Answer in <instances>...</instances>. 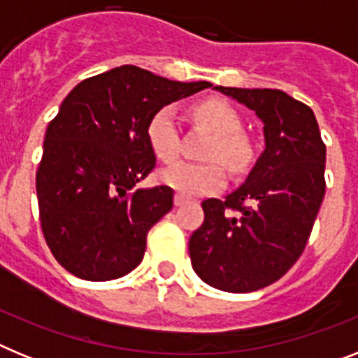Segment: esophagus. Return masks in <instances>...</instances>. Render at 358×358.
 Here are the masks:
<instances>
[{"label":"esophagus","mask_w":358,"mask_h":358,"mask_svg":"<svg viewBox=\"0 0 358 358\" xmlns=\"http://www.w3.org/2000/svg\"><path fill=\"white\" fill-rule=\"evenodd\" d=\"M186 202H188V199L181 194H176V197H173V204H176V206H182Z\"/></svg>","instance_id":"esophagus-1"}]
</instances>
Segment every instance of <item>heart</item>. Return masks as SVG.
<instances>
[{
	"label": "heart",
	"instance_id": "1",
	"mask_svg": "<svg viewBox=\"0 0 358 358\" xmlns=\"http://www.w3.org/2000/svg\"><path fill=\"white\" fill-rule=\"evenodd\" d=\"M194 116L204 127L215 134L208 147L206 157L210 163H188L179 161L159 172L163 185L170 186L181 195H208L218 192L226 185L224 163L229 172L243 173L251 169L255 150L251 141L242 134V120L238 113L224 100H206L194 107ZM147 138L150 148L164 163H170L179 154V125L176 109L164 106L156 110L147 125Z\"/></svg>",
	"mask_w": 358,
	"mask_h": 358
}]
</instances>
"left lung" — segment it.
Returning <instances> with one entry per match:
<instances>
[{
  "instance_id": "1",
  "label": "left lung",
  "mask_w": 358,
  "mask_h": 358,
  "mask_svg": "<svg viewBox=\"0 0 358 358\" xmlns=\"http://www.w3.org/2000/svg\"><path fill=\"white\" fill-rule=\"evenodd\" d=\"M217 91L264 122L265 150L224 201L202 202L204 222L189 236L192 267L226 292L264 289L301 256L324 197L327 147L314 110L280 90Z\"/></svg>"
}]
</instances>
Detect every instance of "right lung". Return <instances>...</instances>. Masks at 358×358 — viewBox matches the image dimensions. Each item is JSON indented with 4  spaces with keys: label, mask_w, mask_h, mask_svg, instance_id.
<instances>
[{
    "label": "right lung",
    "mask_w": 358,
    "mask_h": 358,
    "mask_svg": "<svg viewBox=\"0 0 358 358\" xmlns=\"http://www.w3.org/2000/svg\"><path fill=\"white\" fill-rule=\"evenodd\" d=\"M206 87L120 66L64 98L46 129L36 186L44 240L66 271L107 281L141 264L148 231L173 206L170 186L138 188L156 166L148 120Z\"/></svg>",
    "instance_id": "obj_1"
}]
</instances>
